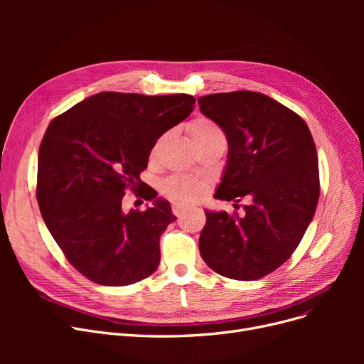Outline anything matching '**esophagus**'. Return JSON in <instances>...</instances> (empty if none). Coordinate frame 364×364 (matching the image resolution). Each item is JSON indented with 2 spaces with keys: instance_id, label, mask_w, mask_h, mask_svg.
<instances>
[{
  "instance_id": "34e87169",
  "label": "esophagus",
  "mask_w": 364,
  "mask_h": 364,
  "mask_svg": "<svg viewBox=\"0 0 364 364\" xmlns=\"http://www.w3.org/2000/svg\"><path fill=\"white\" fill-rule=\"evenodd\" d=\"M184 211H186V206L184 205H181L178 202H172V213H174V215L180 217V215L184 214Z\"/></svg>"
}]
</instances>
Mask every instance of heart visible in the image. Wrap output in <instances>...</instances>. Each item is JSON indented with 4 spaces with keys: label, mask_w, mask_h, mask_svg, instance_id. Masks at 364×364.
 <instances>
[{
    "label": "heart",
    "mask_w": 364,
    "mask_h": 364,
    "mask_svg": "<svg viewBox=\"0 0 364 364\" xmlns=\"http://www.w3.org/2000/svg\"><path fill=\"white\" fill-rule=\"evenodd\" d=\"M188 136L195 144L215 136H223L221 129L208 118H196L188 125ZM206 180L195 176H172L162 184V192L174 202L188 205L199 202L208 192Z\"/></svg>",
    "instance_id": "heart-1"
}]
</instances>
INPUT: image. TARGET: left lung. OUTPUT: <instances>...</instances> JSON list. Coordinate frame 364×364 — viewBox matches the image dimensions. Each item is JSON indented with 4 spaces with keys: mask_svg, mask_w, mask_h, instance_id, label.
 I'll list each match as a JSON object with an SVG mask.
<instances>
[{
    "mask_svg": "<svg viewBox=\"0 0 364 364\" xmlns=\"http://www.w3.org/2000/svg\"><path fill=\"white\" fill-rule=\"evenodd\" d=\"M228 143L214 198L250 199L245 214L205 211L199 251L209 269L257 280L288 261L311 223L320 195L316 144L304 119L269 95L233 91L198 99Z\"/></svg>",
    "mask_w": 364,
    "mask_h": 364,
    "instance_id": "obj_1",
    "label": "left lung"
}]
</instances>
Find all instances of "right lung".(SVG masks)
<instances>
[{
  "mask_svg": "<svg viewBox=\"0 0 364 364\" xmlns=\"http://www.w3.org/2000/svg\"><path fill=\"white\" fill-rule=\"evenodd\" d=\"M195 102L188 94L105 91L50 122L38 151V205L68 261L91 282L127 286L156 272L159 239L176 217L140 174L158 139ZM128 186L154 205L124 212Z\"/></svg>",
  "mask_w": 364,
  "mask_h": 364,
  "instance_id": "add662e5",
  "label": "right lung"
}]
</instances>
